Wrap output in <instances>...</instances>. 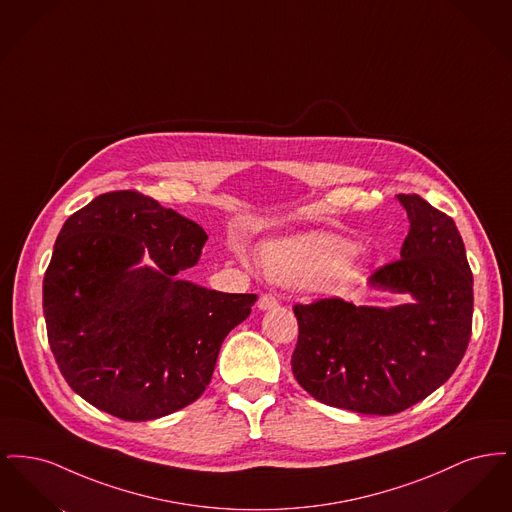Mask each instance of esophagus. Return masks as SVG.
Instances as JSON below:
<instances>
[{
  "instance_id": "1",
  "label": "esophagus",
  "mask_w": 512,
  "mask_h": 512,
  "mask_svg": "<svg viewBox=\"0 0 512 512\" xmlns=\"http://www.w3.org/2000/svg\"><path fill=\"white\" fill-rule=\"evenodd\" d=\"M274 307H278V299L272 293H263L259 297V309L267 311V309H274Z\"/></svg>"
}]
</instances>
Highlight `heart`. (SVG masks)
I'll return each mask as SVG.
<instances>
[{
  "instance_id": "b5f03b06",
  "label": "heart",
  "mask_w": 512,
  "mask_h": 512,
  "mask_svg": "<svg viewBox=\"0 0 512 512\" xmlns=\"http://www.w3.org/2000/svg\"><path fill=\"white\" fill-rule=\"evenodd\" d=\"M353 245L336 236L315 234L282 240L265 247L268 276L280 284L313 286L320 292H340L357 272Z\"/></svg>"
}]
</instances>
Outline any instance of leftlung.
<instances>
[{
  "label": "left lung",
  "mask_w": 512,
  "mask_h": 512,
  "mask_svg": "<svg viewBox=\"0 0 512 512\" xmlns=\"http://www.w3.org/2000/svg\"><path fill=\"white\" fill-rule=\"evenodd\" d=\"M397 199L409 215V234L401 257L376 268L370 286L409 293L413 301L391 309L341 297L293 305V376L324 405L401 413L445 384L468 347L474 280L455 220L420 195Z\"/></svg>",
  "instance_id": "1"
}]
</instances>
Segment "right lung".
Masks as SVG:
<instances>
[{"label": "right lung", "mask_w": 512, "mask_h": 512, "mask_svg": "<svg viewBox=\"0 0 512 512\" xmlns=\"http://www.w3.org/2000/svg\"><path fill=\"white\" fill-rule=\"evenodd\" d=\"M207 240L194 220L136 190L107 192L63 224L44 276L48 341L82 399L121 420L167 416L211 382L220 345L255 293L180 280ZM147 252L155 269H132Z\"/></svg>", "instance_id": "obj_1"}]
</instances>
